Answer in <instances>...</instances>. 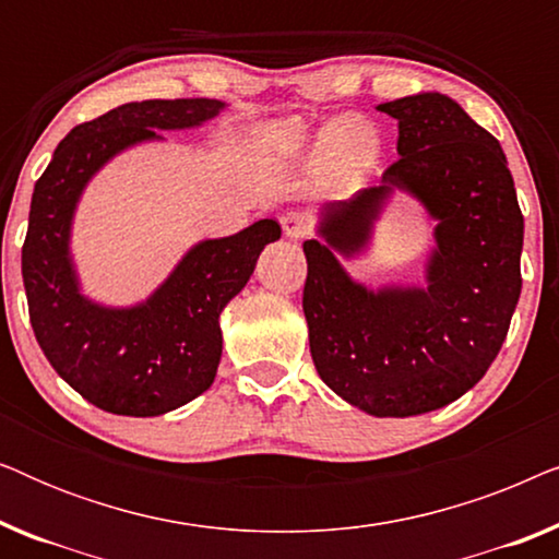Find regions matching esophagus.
<instances>
[{
    "instance_id": "1",
    "label": "esophagus",
    "mask_w": 559,
    "mask_h": 559,
    "mask_svg": "<svg viewBox=\"0 0 559 559\" xmlns=\"http://www.w3.org/2000/svg\"><path fill=\"white\" fill-rule=\"evenodd\" d=\"M280 224H282V231H285L287 239H293V241L302 239V236L308 234V228H310L308 216H305V213H297V211L285 213V216L280 218Z\"/></svg>"
}]
</instances>
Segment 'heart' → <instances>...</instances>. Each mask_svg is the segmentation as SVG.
I'll return each instance as SVG.
<instances>
[{
	"label": "heart",
	"mask_w": 559,
	"mask_h": 559,
	"mask_svg": "<svg viewBox=\"0 0 559 559\" xmlns=\"http://www.w3.org/2000/svg\"><path fill=\"white\" fill-rule=\"evenodd\" d=\"M264 142L282 155H300L305 147V134L295 124L270 127ZM381 155V142L369 124L358 119H343L320 136V163L335 182L350 186L371 173Z\"/></svg>",
	"instance_id": "b5f03b06"
}]
</instances>
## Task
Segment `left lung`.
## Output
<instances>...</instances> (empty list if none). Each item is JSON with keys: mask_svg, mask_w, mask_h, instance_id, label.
<instances>
[{"mask_svg": "<svg viewBox=\"0 0 559 559\" xmlns=\"http://www.w3.org/2000/svg\"><path fill=\"white\" fill-rule=\"evenodd\" d=\"M400 121V159L350 201L323 205L302 310L320 379L373 417H415L455 402L499 356L522 293L524 216L499 140L438 91L377 106ZM394 192L436 221L425 286L371 290L340 257L368 248Z\"/></svg>", "mask_w": 559, "mask_h": 559, "instance_id": "8db88e82", "label": "left lung"}]
</instances>
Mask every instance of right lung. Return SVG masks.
I'll return each mask as SVG.
<instances>
[{"label": "right lung", "instance_id": "obj_1", "mask_svg": "<svg viewBox=\"0 0 559 559\" xmlns=\"http://www.w3.org/2000/svg\"><path fill=\"white\" fill-rule=\"evenodd\" d=\"M226 109L218 98L121 104L73 127L52 152L29 203L22 280L29 323L58 377L98 409L157 417L182 407L216 379L224 348L218 318L247 287L277 221L190 247L147 300L111 308L83 295L71 236L83 190L106 163L159 132L203 127Z\"/></svg>", "mask_w": 559, "mask_h": 559}]
</instances>
